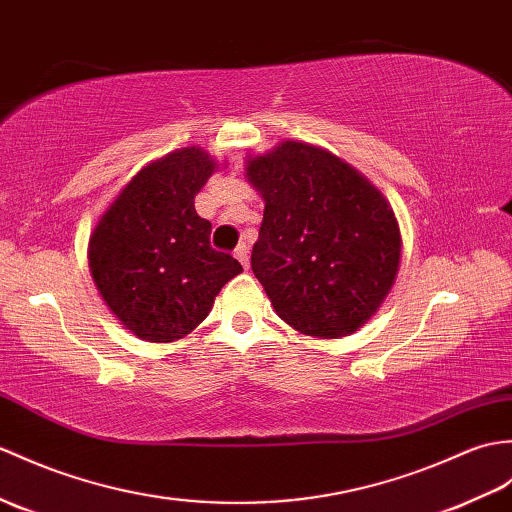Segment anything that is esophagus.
Instances as JSON below:
<instances>
[{
	"label": "esophagus",
	"mask_w": 512,
	"mask_h": 512,
	"mask_svg": "<svg viewBox=\"0 0 512 512\" xmlns=\"http://www.w3.org/2000/svg\"><path fill=\"white\" fill-rule=\"evenodd\" d=\"M235 257H237V261H240L244 268H248V246L246 244H240V246L235 248Z\"/></svg>",
	"instance_id": "esophagus-1"
}]
</instances>
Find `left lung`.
Instances as JSON below:
<instances>
[{"label": "left lung", "instance_id": "1", "mask_svg": "<svg viewBox=\"0 0 512 512\" xmlns=\"http://www.w3.org/2000/svg\"><path fill=\"white\" fill-rule=\"evenodd\" d=\"M246 181L264 198L251 266L277 316L320 340L366 325L401 264L384 194L336 154L294 139L248 154Z\"/></svg>", "mask_w": 512, "mask_h": 512}]
</instances>
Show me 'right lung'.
I'll list each match as a JSON object with an SVG mask.
<instances>
[{
	"label": "right lung",
	"mask_w": 512,
	"mask_h": 512,
	"mask_svg": "<svg viewBox=\"0 0 512 512\" xmlns=\"http://www.w3.org/2000/svg\"><path fill=\"white\" fill-rule=\"evenodd\" d=\"M187 146L144 165L104 209L89 237V270L106 307L146 342H176L205 320L240 261L213 251L194 196L220 170Z\"/></svg>",
	"instance_id": "add662e5"
}]
</instances>
